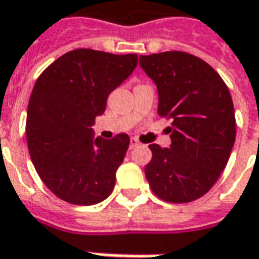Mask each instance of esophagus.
<instances>
[{"label":"esophagus","mask_w":259,"mask_h":259,"mask_svg":"<svg viewBox=\"0 0 259 259\" xmlns=\"http://www.w3.org/2000/svg\"><path fill=\"white\" fill-rule=\"evenodd\" d=\"M137 147H140V141H138L137 138H131V140H130V148L134 150V148H137Z\"/></svg>","instance_id":"34e87169"}]
</instances>
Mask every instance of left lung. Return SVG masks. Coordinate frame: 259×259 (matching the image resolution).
<instances>
[{
    "label": "left lung",
    "instance_id": "left-lung-1",
    "mask_svg": "<svg viewBox=\"0 0 259 259\" xmlns=\"http://www.w3.org/2000/svg\"><path fill=\"white\" fill-rule=\"evenodd\" d=\"M157 84L158 115L171 119V148L151 144L145 177L158 198L191 202L212 188L235 142L230 90L208 62L184 51L140 55Z\"/></svg>",
    "mask_w": 259,
    "mask_h": 259
}]
</instances>
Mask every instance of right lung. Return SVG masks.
I'll use <instances>...</instances> for the list:
<instances>
[{
    "label": "right lung",
    "mask_w": 259,
    "mask_h": 259,
    "mask_svg": "<svg viewBox=\"0 0 259 259\" xmlns=\"http://www.w3.org/2000/svg\"><path fill=\"white\" fill-rule=\"evenodd\" d=\"M137 54L77 48L42 71L29 97L27 144L45 187L74 205H94L108 197L130 145L126 134L93 137L95 118L108 95L137 67Z\"/></svg>",
    "instance_id": "add662e5"
}]
</instances>
